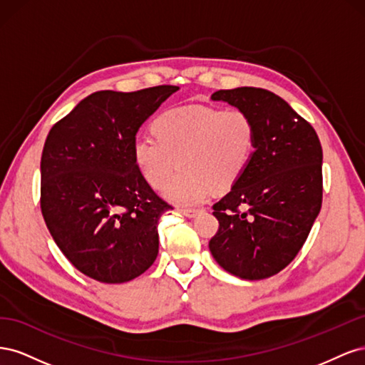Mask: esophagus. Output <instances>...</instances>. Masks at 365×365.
<instances>
[{"label":"esophagus","mask_w":365,"mask_h":365,"mask_svg":"<svg viewBox=\"0 0 365 365\" xmlns=\"http://www.w3.org/2000/svg\"><path fill=\"white\" fill-rule=\"evenodd\" d=\"M181 213L187 217H195L197 213H200V210H197V208H182Z\"/></svg>","instance_id":"1"}]
</instances>
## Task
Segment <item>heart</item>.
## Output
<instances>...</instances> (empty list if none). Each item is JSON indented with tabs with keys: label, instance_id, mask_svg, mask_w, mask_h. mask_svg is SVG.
<instances>
[{
	"label": "heart",
	"instance_id": "1",
	"mask_svg": "<svg viewBox=\"0 0 365 365\" xmlns=\"http://www.w3.org/2000/svg\"><path fill=\"white\" fill-rule=\"evenodd\" d=\"M150 129L155 138L137 137L132 158L153 187L163 185L178 163L181 169L165 182L163 195L182 207L236 184L256 150V126L240 109L173 108L153 118Z\"/></svg>",
	"mask_w": 365,
	"mask_h": 365
}]
</instances>
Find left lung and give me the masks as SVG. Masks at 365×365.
<instances>
[{
	"instance_id": "1",
	"label": "left lung",
	"mask_w": 365,
	"mask_h": 365,
	"mask_svg": "<svg viewBox=\"0 0 365 365\" xmlns=\"http://www.w3.org/2000/svg\"><path fill=\"white\" fill-rule=\"evenodd\" d=\"M212 101L245 111L257 138L248 169L213 205L219 230L208 248L236 277L268 279L295 259L322 208L323 149L315 129L268 90H219Z\"/></svg>"
}]
</instances>
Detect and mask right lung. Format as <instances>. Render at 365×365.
I'll use <instances>...</instances> for the list:
<instances>
[{
	"mask_svg": "<svg viewBox=\"0 0 365 365\" xmlns=\"http://www.w3.org/2000/svg\"><path fill=\"white\" fill-rule=\"evenodd\" d=\"M97 91L48 132L41 158V210L74 267L102 283H125L158 256V219L172 208L132 158L140 126L178 91Z\"/></svg>",
	"mask_w": 365,
	"mask_h": 365,
	"instance_id": "add662e5",
	"label": "right lung"
}]
</instances>
